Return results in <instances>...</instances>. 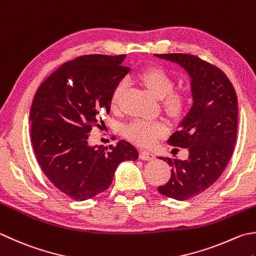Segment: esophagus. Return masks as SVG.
Listing matches in <instances>:
<instances>
[{"instance_id":"34e87169","label":"esophagus","mask_w":256,"mask_h":256,"mask_svg":"<svg viewBox=\"0 0 256 256\" xmlns=\"http://www.w3.org/2000/svg\"><path fill=\"white\" fill-rule=\"evenodd\" d=\"M140 158L143 160V161H152L155 158L154 154L148 152V151H141L140 152Z\"/></svg>"}]
</instances>
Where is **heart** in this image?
Masks as SVG:
<instances>
[{
	"mask_svg": "<svg viewBox=\"0 0 256 256\" xmlns=\"http://www.w3.org/2000/svg\"><path fill=\"white\" fill-rule=\"evenodd\" d=\"M141 82L154 96L161 98L162 106L170 118H180L186 112L190 103L188 94L185 91H174V80L161 68H148L138 74ZM125 88V81L118 82L111 94L112 106H116ZM168 128L163 122L154 120L136 118L124 128V134L128 140L141 146H152L158 138H163Z\"/></svg>",
	"mask_w": 256,
	"mask_h": 256,
	"instance_id": "heart-1",
	"label": "heart"
}]
</instances>
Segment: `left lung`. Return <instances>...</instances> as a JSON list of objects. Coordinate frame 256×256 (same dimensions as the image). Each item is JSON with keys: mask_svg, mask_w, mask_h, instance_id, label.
Wrapping results in <instances>:
<instances>
[{"mask_svg": "<svg viewBox=\"0 0 256 256\" xmlns=\"http://www.w3.org/2000/svg\"><path fill=\"white\" fill-rule=\"evenodd\" d=\"M155 56L181 65L191 78L193 105L168 140L188 148V158H160L172 168L168 182L158 188L165 196L185 201L215 183L231 160L238 134V96L225 73L196 55Z\"/></svg>", "mask_w": 256, "mask_h": 256, "instance_id": "8db88e82", "label": "left lung"}]
</instances>
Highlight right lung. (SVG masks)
<instances>
[{
	"instance_id": "obj_1",
	"label": "right lung",
	"mask_w": 256,
	"mask_h": 256,
	"mask_svg": "<svg viewBox=\"0 0 256 256\" xmlns=\"http://www.w3.org/2000/svg\"><path fill=\"white\" fill-rule=\"evenodd\" d=\"M124 58L82 55L54 71L34 95L30 121L35 156L50 182L78 201L104 192L118 164L138 156L124 140L110 148L88 143L100 113H110L115 85L130 72Z\"/></svg>"
}]
</instances>
